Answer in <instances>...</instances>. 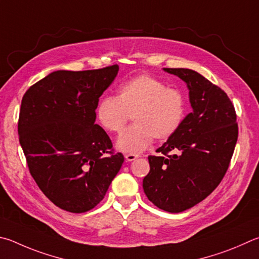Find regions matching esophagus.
Masks as SVG:
<instances>
[{"mask_svg": "<svg viewBox=\"0 0 259 259\" xmlns=\"http://www.w3.org/2000/svg\"><path fill=\"white\" fill-rule=\"evenodd\" d=\"M124 157L128 162H133V161H135V159H137L139 157V155H137V154H126Z\"/></svg>", "mask_w": 259, "mask_h": 259, "instance_id": "obj_1", "label": "esophagus"}]
</instances>
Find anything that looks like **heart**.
Here are the masks:
<instances>
[{"label":"heart","instance_id":"heart-1","mask_svg":"<svg viewBox=\"0 0 259 259\" xmlns=\"http://www.w3.org/2000/svg\"><path fill=\"white\" fill-rule=\"evenodd\" d=\"M135 123L116 140L123 153H142L154 137L166 140L175 136L187 115L186 96L149 74H139L119 87L117 97L104 96L98 102L96 117L110 133H120L130 115Z\"/></svg>","mask_w":259,"mask_h":259}]
</instances>
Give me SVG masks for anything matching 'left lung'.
<instances>
[{
    "label": "left lung",
    "mask_w": 259,
    "mask_h": 259,
    "mask_svg": "<svg viewBox=\"0 0 259 259\" xmlns=\"http://www.w3.org/2000/svg\"><path fill=\"white\" fill-rule=\"evenodd\" d=\"M164 71L187 83L192 112L156 150L162 155L148 156L150 170L143 188L158 208L180 213L204 200L222 181L238 139L237 114L224 91L200 73L183 68Z\"/></svg>",
    "instance_id": "1"
}]
</instances>
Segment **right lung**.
<instances>
[{
	"instance_id": "obj_1",
	"label": "right lung",
	"mask_w": 259,
	"mask_h": 259,
	"mask_svg": "<svg viewBox=\"0 0 259 259\" xmlns=\"http://www.w3.org/2000/svg\"><path fill=\"white\" fill-rule=\"evenodd\" d=\"M119 71L58 70L22 97L19 142L31 177L58 207L84 213L104 198L124 161L113 152L104 129L95 124L102 94Z\"/></svg>"
}]
</instances>
